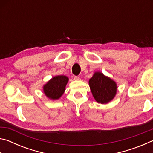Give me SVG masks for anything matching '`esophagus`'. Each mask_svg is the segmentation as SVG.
<instances>
[{
  "mask_svg": "<svg viewBox=\"0 0 153 153\" xmlns=\"http://www.w3.org/2000/svg\"><path fill=\"white\" fill-rule=\"evenodd\" d=\"M74 79L75 80H79V77L78 76H74Z\"/></svg>",
  "mask_w": 153,
  "mask_h": 153,
  "instance_id": "esophagus-1",
  "label": "esophagus"
}]
</instances>
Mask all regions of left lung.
<instances>
[{
    "label": "left lung",
    "mask_w": 153,
    "mask_h": 153,
    "mask_svg": "<svg viewBox=\"0 0 153 153\" xmlns=\"http://www.w3.org/2000/svg\"><path fill=\"white\" fill-rule=\"evenodd\" d=\"M89 86L96 101L101 104L109 102L117 92L116 82L101 72H95L89 80Z\"/></svg>",
    "instance_id": "1"
}]
</instances>
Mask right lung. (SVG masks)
<instances>
[{"label": "right lung", "mask_w": 153, "mask_h": 153, "mask_svg": "<svg viewBox=\"0 0 153 153\" xmlns=\"http://www.w3.org/2000/svg\"><path fill=\"white\" fill-rule=\"evenodd\" d=\"M68 81L65 76H56L43 86L44 93L50 99L57 100L63 95Z\"/></svg>", "instance_id": "obj_1"}]
</instances>
